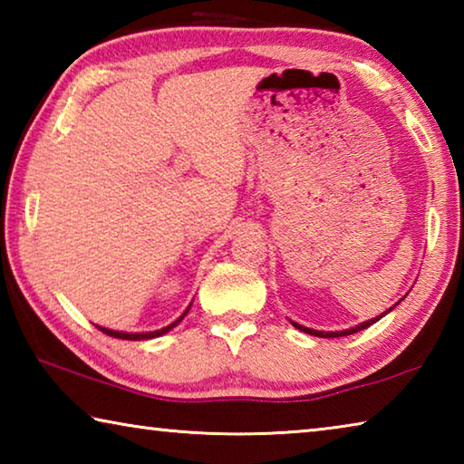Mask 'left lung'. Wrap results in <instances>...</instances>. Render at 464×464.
<instances>
[{
	"instance_id": "left-lung-1",
	"label": "left lung",
	"mask_w": 464,
	"mask_h": 464,
	"mask_svg": "<svg viewBox=\"0 0 464 464\" xmlns=\"http://www.w3.org/2000/svg\"><path fill=\"white\" fill-rule=\"evenodd\" d=\"M392 307H395V304H392ZM392 307L384 311L382 315H376V317L368 319V321H364V324H360V325L352 327V329H343V332H317V329H309V327H304V325H298V324H295V321H293V325H295L296 329H301V332L309 334V335H317V337H342V335H352V334H356V332H362V329H366V327H371V325L376 324V321H379L381 317L387 315L389 311H392Z\"/></svg>"
}]
</instances>
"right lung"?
<instances>
[{"label": "right lung", "instance_id": "add662e5", "mask_svg": "<svg viewBox=\"0 0 464 464\" xmlns=\"http://www.w3.org/2000/svg\"><path fill=\"white\" fill-rule=\"evenodd\" d=\"M190 311V304H188V309L182 313V315H179L174 324H169L168 327H161V329H157V332H145V334H127V332H114V329H106V327H100V325H96L102 334H106V335H110V337H119V340H151V337H160V335H163V334H168L169 329H174L179 321H182L184 317H186V313Z\"/></svg>", "mask_w": 464, "mask_h": 464}]
</instances>
